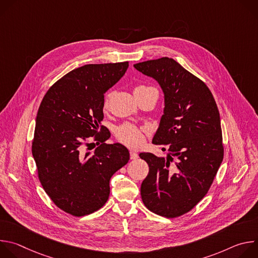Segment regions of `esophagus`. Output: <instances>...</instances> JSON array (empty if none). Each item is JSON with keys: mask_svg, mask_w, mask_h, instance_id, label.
<instances>
[{"mask_svg": "<svg viewBox=\"0 0 258 258\" xmlns=\"http://www.w3.org/2000/svg\"><path fill=\"white\" fill-rule=\"evenodd\" d=\"M130 157H131V159L136 160V159H138L139 155H138V153H137V152H135V151H131V152H130Z\"/></svg>", "mask_w": 258, "mask_h": 258, "instance_id": "34e87169", "label": "esophagus"}]
</instances>
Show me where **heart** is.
<instances>
[{
  "instance_id": "1",
  "label": "heart",
  "mask_w": 258,
  "mask_h": 258,
  "mask_svg": "<svg viewBox=\"0 0 258 258\" xmlns=\"http://www.w3.org/2000/svg\"><path fill=\"white\" fill-rule=\"evenodd\" d=\"M148 89H153L146 86H138L135 88L134 92H140L145 91ZM111 98V94L106 96L104 101V106L106 107L109 103V100ZM115 136L117 140L122 143L123 145L130 147V148H140L145 143V131L141 127H138L132 123H124L116 128Z\"/></svg>"
}]
</instances>
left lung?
Returning a JSON list of instances; mask_svg holds the SVG:
<instances>
[{"mask_svg": "<svg viewBox=\"0 0 258 258\" xmlns=\"http://www.w3.org/2000/svg\"><path fill=\"white\" fill-rule=\"evenodd\" d=\"M134 67L154 79L164 94L163 115L153 137L166 158L140 153L149 165L141 196L152 212L168 218L194 208L207 194L224 158L219 112L207 86L175 60L162 57ZM175 160V167H170Z\"/></svg>", "mask_w": 258, "mask_h": 258, "instance_id": "obj_1", "label": "left lung"}]
</instances>
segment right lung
Wrapping results in <instances>:
<instances>
[{"mask_svg": "<svg viewBox=\"0 0 258 258\" xmlns=\"http://www.w3.org/2000/svg\"><path fill=\"white\" fill-rule=\"evenodd\" d=\"M127 67L128 62H119L73 69L49 89L40 105L32 156L45 192L71 215L100 209L110 194V178L130 160L123 145L105 143L110 133L101 124L104 94ZM92 136L99 146L93 154L85 153L94 144L88 142Z\"/></svg>", "mask_w": 258, "mask_h": 258, "instance_id": "add662e5", "label": "right lung"}]
</instances>
